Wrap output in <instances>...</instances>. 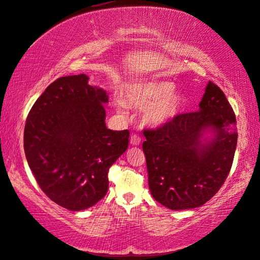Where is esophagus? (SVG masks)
<instances>
[{"label":"esophagus","instance_id":"esophagus-1","mask_svg":"<svg viewBox=\"0 0 260 260\" xmlns=\"http://www.w3.org/2000/svg\"><path fill=\"white\" fill-rule=\"evenodd\" d=\"M140 142H142V138H140L137 135H134L130 139V143H131V145H134V146H138Z\"/></svg>","mask_w":260,"mask_h":260}]
</instances>
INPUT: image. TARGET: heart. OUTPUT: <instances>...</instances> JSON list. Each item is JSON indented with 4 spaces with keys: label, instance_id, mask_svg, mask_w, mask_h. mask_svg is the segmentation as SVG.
<instances>
[{
    "label": "heart",
    "instance_id": "b5f03b06",
    "mask_svg": "<svg viewBox=\"0 0 260 260\" xmlns=\"http://www.w3.org/2000/svg\"><path fill=\"white\" fill-rule=\"evenodd\" d=\"M175 84L167 80H148L135 83L126 91V100L131 106L144 111V121L149 125L162 126L169 123L181 107V97L174 92ZM116 105L124 113L125 103L121 98Z\"/></svg>",
    "mask_w": 260,
    "mask_h": 260
}]
</instances>
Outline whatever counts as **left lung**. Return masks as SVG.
<instances>
[{
    "mask_svg": "<svg viewBox=\"0 0 260 260\" xmlns=\"http://www.w3.org/2000/svg\"><path fill=\"white\" fill-rule=\"evenodd\" d=\"M215 138L203 145V131ZM152 197L171 210L203 206L229 176L238 143L235 113L219 86L209 82L197 112L179 113L167 124L144 130Z\"/></svg>",
    "mask_w": 260,
    "mask_h": 260,
    "instance_id": "8db88e82",
    "label": "left lung"
}]
</instances>
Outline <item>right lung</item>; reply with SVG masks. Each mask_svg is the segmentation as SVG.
<instances>
[{
    "instance_id": "1",
    "label": "right lung",
    "mask_w": 260,
    "mask_h": 260,
    "mask_svg": "<svg viewBox=\"0 0 260 260\" xmlns=\"http://www.w3.org/2000/svg\"><path fill=\"white\" fill-rule=\"evenodd\" d=\"M84 74L59 77L26 118L24 149L40 188L72 211L94 206L108 190V171L129 145V130L105 124L108 95Z\"/></svg>"
}]
</instances>
